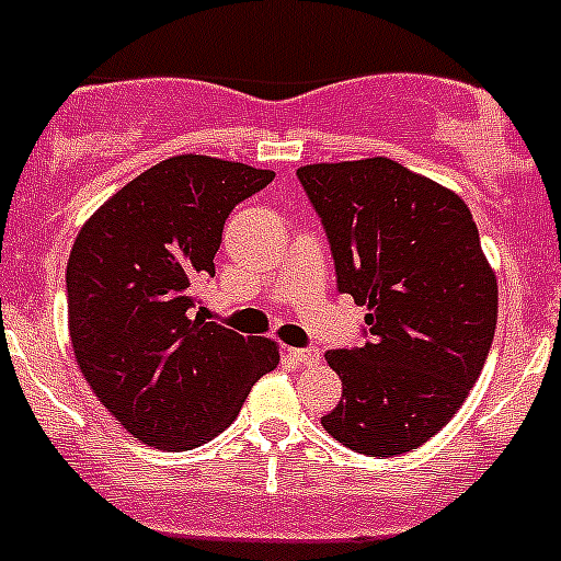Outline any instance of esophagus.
I'll return each instance as SVG.
<instances>
[{"instance_id":"1","label":"esophagus","mask_w":561,"mask_h":561,"mask_svg":"<svg viewBox=\"0 0 561 561\" xmlns=\"http://www.w3.org/2000/svg\"><path fill=\"white\" fill-rule=\"evenodd\" d=\"M287 357H290L296 365L321 363V352H318V348H287Z\"/></svg>"}]
</instances>
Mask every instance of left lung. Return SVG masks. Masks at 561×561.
Wrapping results in <instances>:
<instances>
[{
    "label": "left lung",
    "instance_id": "obj_1",
    "mask_svg": "<svg viewBox=\"0 0 561 561\" xmlns=\"http://www.w3.org/2000/svg\"><path fill=\"white\" fill-rule=\"evenodd\" d=\"M340 293L368 307L359 348L327 363L343 399L323 428L368 457L423 446L468 399L499 321V282L468 204L387 157L298 169Z\"/></svg>",
    "mask_w": 561,
    "mask_h": 561
}]
</instances>
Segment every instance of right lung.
<instances>
[{
    "mask_svg": "<svg viewBox=\"0 0 561 561\" xmlns=\"http://www.w3.org/2000/svg\"><path fill=\"white\" fill-rule=\"evenodd\" d=\"M274 171L176 154L135 176L80 229L68 256V332L82 376L133 437L187 451L238 417L279 365L268 337L196 312L224 224Z\"/></svg>",
    "mask_w": 561,
    "mask_h": 561,
    "instance_id": "obj_1",
    "label": "right lung"
}]
</instances>
